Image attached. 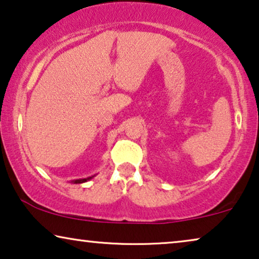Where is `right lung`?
I'll use <instances>...</instances> for the list:
<instances>
[{"mask_svg":"<svg viewBox=\"0 0 259 259\" xmlns=\"http://www.w3.org/2000/svg\"><path fill=\"white\" fill-rule=\"evenodd\" d=\"M94 177V176H93ZM93 177H88V178H83V179H75V180H73V183L74 184H81V183H86L87 180H91L92 178H93Z\"/></svg>","mask_w":259,"mask_h":259,"instance_id":"add662e5","label":"right lung"}]
</instances>
